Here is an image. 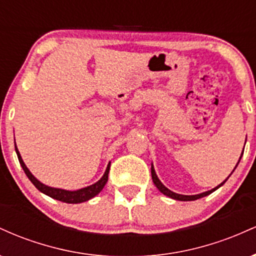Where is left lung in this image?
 <instances>
[{
  "mask_svg": "<svg viewBox=\"0 0 256 256\" xmlns=\"http://www.w3.org/2000/svg\"><path fill=\"white\" fill-rule=\"evenodd\" d=\"M242 155H243V152H242ZM242 155H240V158H242ZM240 158L238 162H237L236 167L238 166V164H240ZM236 167H234V170H236ZM234 171L231 172V174H232V173H234ZM231 174H230V176H231ZM230 176H228V177H230ZM228 177L226 178L225 180L222 182V183H220V184L218 185V186L213 188L212 190H208V192H204L198 194V195H180V194H177V192H171V190H170L168 188H166L165 185H164L162 183H161V180H160V179L158 178L156 173H155L154 166H152V182H154L155 186H156L158 189V192H162L164 195L168 196V198H173V200H178V201H195V200H198V198H204V196L210 195V194H212L213 192H216V189H219V188L222 186V185H224V184H225V182L228 180Z\"/></svg>",
  "mask_w": 256,
  "mask_h": 256,
  "instance_id": "obj_1",
  "label": "left lung"
}]
</instances>
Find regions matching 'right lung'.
<instances>
[{
	"label": "right lung",
	"mask_w": 256,
	"mask_h": 256,
	"mask_svg": "<svg viewBox=\"0 0 256 256\" xmlns=\"http://www.w3.org/2000/svg\"><path fill=\"white\" fill-rule=\"evenodd\" d=\"M16 152L18 158H19L20 165H22V170H24L25 174L28 176V178L31 180V183L34 184L40 192L46 194V195H48L49 198L58 200V201L66 202V204H82V202L89 201L90 198H95L98 194H100V192L104 189L106 183H107L108 180V173H110V162L107 165V168H106L104 174L102 176V178L100 179L98 182H96V183H94L92 185H89V186L82 188V189L79 190H73V192H71V190H64V189H58V188L48 186V185L40 183V182L30 172V170L26 167L25 162L22 158V155H20L19 150H18L16 144Z\"/></svg>",
	"instance_id": "right-lung-1"
}]
</instances>
